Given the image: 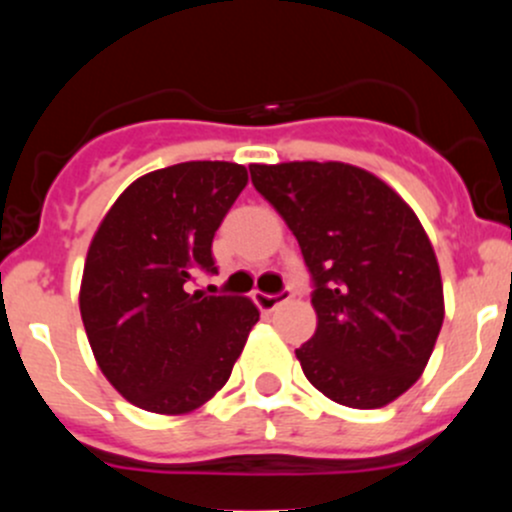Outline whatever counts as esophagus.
I'll return each mask as SVG.
<instances>
[{"label": "esophagus", "mask_w": 512, "mask_h": 512, "mask_svg": "<svg viewBox=\"0 0 512 512\" xmlns=\"http://www.w3.org/2000/svg\"><path fill=\"white\" fill-rule=\"evenodd\" d=\"M289 299H292V292H289V289H282V292H277V294H265V292L255 294V302L262 312H275L280 304L289 302Z\"/></svg>", "instance_id": "34e87169"}]
</instances>
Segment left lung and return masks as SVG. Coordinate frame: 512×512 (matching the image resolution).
<instances>
[{
  "label": "left lung",
  "instance_id": "8db88e82",
  "mask_svg": "<svg viewBox=\"0 0 512 512\" xmlns=\"http://www.w3.org/2000/svg\"><path fill=\"white\" fill-rule=\"evenodd\" d=\"M257 193L297 237L317 332L304 376L349 409H381L416 384L443 324L436 252L416 213L356 165H250Z\"/></svg>",
  "mask_w": 512,
  "mask_h": 512
}]
</instances>
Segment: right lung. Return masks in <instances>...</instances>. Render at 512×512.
<instances>
[{"label": "right lung", "mask_w": 512, "mask_h": 512, "mask_svg": "<svg viewBox=\"0 0 512 512\" xmlns=\"http://www.w3.org/2000/svg\"><path fill=\"white\" fill-rule=\"evenodd\" d=\"M245 165L190 160L133 180L91 240L79 307L113 389L153 414H188L230 379L260 312L247 297L188 292L215 275L213 237Z\"/></svg>", "instance_id": "obj_1"}]
</instances>
